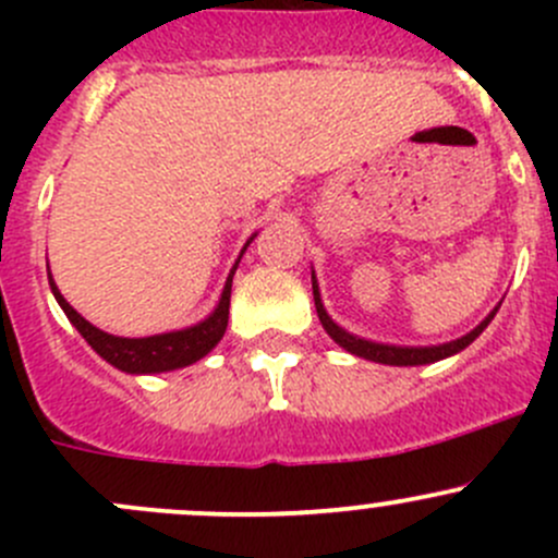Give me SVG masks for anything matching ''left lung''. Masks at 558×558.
Masks as SVG:
<instances>
[{
  "label": "left lung",
  "instance_id": "1",
  "mask_svg": "<svg viewBox=\"0 0 558 558\" xmlns=\"http://www.w3.org/2000/svg\"><path fill=\"white\" fill-rule=\"evenodd\" d=\"M313 300H315V311H318L320 326H324L326 335H329L337 345L345 348V351L353 353V356L369 359V362H378V364H391V367H415V364H432V362H440V359H448V356H453V353L464 351V348L470 345V342L475 340V337L481 335L488 324H492V318L499 311V307H494V311L488 313L486 318H483L481 324L470 331V335L459 337V340L442 342V345H429V348H402V345H384V342L364 340V337H356V335H351V331L342 329V326H337L335 320L329 318V313H326L324 302H320V291H318V283H315V272H313Z\"/></svg>",
  "mask_w": 558,
  "mask_h": 558
}]
</instances>
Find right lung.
Here are the masks:
<instances>
[{"instance_id": "right-lung-1", "label": "right lung", "mask_w": 558, "mask_h": 558, "mask_svg": "<svg viewBox=\"0 0 558 558\" xmlns=\"http://www.w3.org/2000/svg\"><path fill=\"white\" fill-rule=\"evenodd\" d=\"M253 238H256V234H253ZM251 240H247L245 247L251 245ZM243 253H240V258H243ZM240 258L234 262L232 272H229L227 286H223V294L221 300H218L216 311L207 315L205 320L189 326V329L165 331V335H150V337L107 335V331L97 329L94 324H88V320L83 318V315L77 313L64 296H61L59 286L53 283L50 269H48V283H50V291H53L56 302L61 305V311H64L66 318L72 320V326L81 331L83 340H86L107 364H112V367L129 375H154V373H170V369L189 367V364L199 362L202 356H207V353L221 342L223 331H227V324H229V296H232V278Z\"/></svg>"}]
</instances>
